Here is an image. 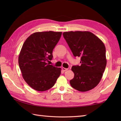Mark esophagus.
Listing matches in <instances>:
<instances>
[{
    "label": "esophagus",
    "mask_w": 121,
    "mask_h": 121,
    "mask_svg": "<svg viewBox=\"0 0 121 121\" xmlns=\"http://www.w3.org/2000/svg\"><path fill=\"white\" fill-rule=\"evenodd\" d=\"M62 70L63 71H67L68 70V68H62Z\"/></svg>",
    "instance_id": "34e87169"
}]
</instances>
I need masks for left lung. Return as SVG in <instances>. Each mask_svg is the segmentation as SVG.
I'll use <instances>...</instances> for the list:
<instances>
[{"label":"left lung","instance_id":"left-lung-1","mask_svg":"<svg viewBox=\"0 0 121 121\" xmlns=\"http://www.w3.org/2000/svg\"><path fill=\"white\" fill-rule=\"evenodd\" d=\"M63 36L73 56L81 58V65L71 69L74 73L70 81L71 86L82 92L93 89L101 80L107 65L104 43L90 32H66Z\"/></svg>","mask_w":121,"mask_h":121}]
</instances>
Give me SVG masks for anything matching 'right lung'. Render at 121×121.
Segmentation results:
<instances>
[{
	"label": "right lung",
	"mask_w": 121,
	"mask_h": 121,
	"mask_svg": "<svg viewBox=\"0 0 121 121\" xmlns=\"http://www.w3.org/2000/svg\"><path fill=\"white\" fill-rule=\"evenodd\" d=\"M62 32H36L25 41L19 56V65L25 81L36 91H47L55 84L61 68L50 65L52 51Z\"/></svg>",
	"instance_id": "obj_1"
}]
</instances>
